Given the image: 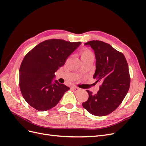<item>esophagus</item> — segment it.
Wrapping results in <instances>:
<instances>
[{"mask_svg": "<svg viewBox=\"0 0 146 146\" xmlns=\"http://www.w3.org/2000/svg\"><path fill=\"white\" fill-rule=\"evenodd\" d=\"M72 90L74 92H78L80 90V88H79L78 87H76V86H73V87H72Z\"/></svg>", "mask_w": 146, "mask_h": 146, "instance_id": "obj_1", "label": "esophagus"}]
</instances>
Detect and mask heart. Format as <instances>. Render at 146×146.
<instances>
[{
    "mask_svg": "<svg viewBox=\"0 0 146 146\" xmlns=\"http://www.w3.org/2000/svg\"><path fill=\"white\" fill-rule=\"evenodd\" d=\"M81 55V58L82 59H85L88 58H91V57H93L94 58V54L90 50L88 49V48H85L81 51L80 53Z\"/></svg>",
    "mask_w": 146,
    "mask_h": 146,
    "instance_id": "heart-1",
    "label": "heart"
}]
</instances>
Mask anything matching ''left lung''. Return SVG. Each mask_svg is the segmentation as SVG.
<instances>
[{
	"instance_id": "left-lung-1",
	"label": "left lung",
	"mask_w": 146,
	"mask_h": 146,
	"mask_svg": "<svg viewBox=\"0 0 146 146\" xmlns=\"http://www.w3.org/2000/svg\"><path fill=\"white\" fill-rule=\"evenodd\" d=\"M85 45L90 46L94 51L96 69L93 78L101 85L96 94L86 90L89 98L82 105L94 116H107L119 107L129 91V66L122 53L109 44L93 40Z\"/></svg>"
}]
</instances>
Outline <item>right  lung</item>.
I'll return each mask as SVG.
<instances>
[{"mask_svg":"<svg viewBox=\"0 0 146 146\" xmlns=\"http://www.w3.org/2000/svg\"><path fill=\"white\" fill-rule=\"evenodd\" d=\"M80 44L60 39H47L25 55L19 69V88L31 107L44 111L58 104L69 88L54 80L55 72Z\"/></svg>","mask_w":146,"mask_h":146,"instance_id":"obj_1","label":"right lung"}]
</instances>
